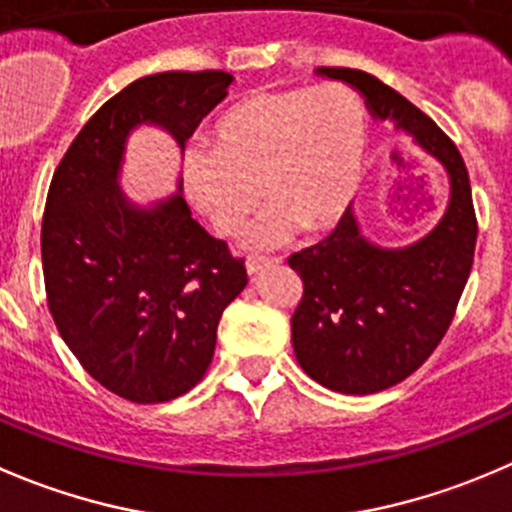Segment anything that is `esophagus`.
Masks as SVG:
<instances>
[{
    "mask_svg": "<svg viewBox=\"0 0 512 512\" xmlns=\"http://www.w3.org/2000/svg\"><path fill=\"white\" fill-rule=\"evenodd\" d=\"M272 265H280V257H250L247 260V275H257V272L267 270Z\"/></svg>",
    "mask_w": 512,
    "mask_h": 512,
    "instance_id": "esophagus-1",
    "label": "esophagus"
}]
</instances>
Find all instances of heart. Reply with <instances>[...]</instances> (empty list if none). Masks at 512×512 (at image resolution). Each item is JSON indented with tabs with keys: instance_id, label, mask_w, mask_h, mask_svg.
<instances>
[{
	"instance_id": "1",
	"label": "heart",
	"mask_w": 512,
	"mask_h": 512,
	"mask_svg": "<svg viewBox=\"0 0 512 512\" xmlns=\"http://www.w3.org/2000/svg\"><path fill=\"white\" fill-rule=\"evenodd\" d=\"M212 152H187L182 180L192 205L220 235H237L260 202L252 247L310 235L342 220L360 185L367 114L342 84L255 92L227 107L210 130Z\"/></svg>"
}]
</instances>
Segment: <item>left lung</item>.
<instances>
[{"label":"left lung","mask_w":512,"mask_h":512,"mask_svg":"<svg viewBox=\"0 0 512 512\" xmlns=\"http://www.w3.org/2000/svg\"><path fill=\"white\" fill-rule=\"evenodd\" d=\"M315 72L357 89L372 117L393 119L443 165L450 182L448 210L413 245H375L347 207L330 237L287 260L305 285L292 315L300 367L322 388L370 395L413 375L448 332L478 240L473 192L453 140L403 94L360 69Z\"/></svg>","instance_id":"left-lung-1"}]
</instances>
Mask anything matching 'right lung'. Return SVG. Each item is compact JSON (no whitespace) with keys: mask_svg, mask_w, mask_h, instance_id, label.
<instances>
[{"mask_svg":"<svg viewBox=\"0 0 512 512\" xmlns=\"http://www.w3.org/2000/svg\"><path fill=\"white\" fill-rule=\"evenodd\" d=\"M232 74L160 72L127 84L82 127L54 170L42 220L47 305L84 370L130 403H167L210 367L225 307L245 290V262L215 240L182 197L150 207L119 190L124 145L140 124L180 150Z\"/></svg>","mask_w":512,"mask_h":512,"instance_id":"right-lung-1","label":"right lung"}]
</instances>
